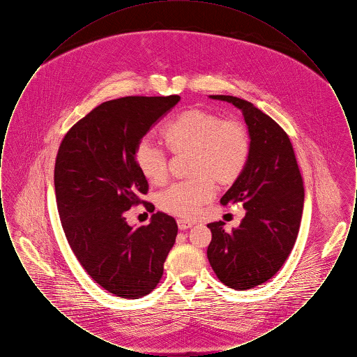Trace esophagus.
Wrapping results in <instances>:
<instances>
[{
    "instance_id": "1",
    "label": "esophagus",
    "mask_w": 357,
    "mask_h": 357,
    "mask_svg": "<svg viewBox=\"0 0 357 357\" xmlns=\"http://www.w3.org/2000/svg\"><path fill=\"white\" fill-rule=\"evenodd\" d=\"M176 223H178V227H179L181 230H187V229H190V227L194 225L192 222L186 221V220H178Z\"/></svg>"
}]
</instances>
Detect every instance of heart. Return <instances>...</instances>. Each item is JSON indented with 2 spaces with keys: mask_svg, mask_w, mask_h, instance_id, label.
Wrapping results in <instances>:
<instances>
[{
  "mask_svg": "<svg viewBox=\"0 0 357 357\" xmlns=\"http://www.w3.org/2000/svg\"><path fill=\"white\" fill-rule=\"evenodd\" d=\"M163 139L175 155L190 153L188 175L158 195V206L172 215L192 218L214 195L217 186L233 185L245 170L250 156V135L246 126L221 115L188 108L176 115L163 130ZM137 170L153 185L167 179V153L143 139L136 146Z\"/></svg>",
  "mask_w": 357,
  "mask_h": 357,
  "instance_id": "heart-1",
  "label": "heart"
}]
</instances>
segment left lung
<instances>
[{
  "label": "left lung",
  "instance_id": "left-lung-1",
  "mask_svg": "<svg viewBox=\"0 0 357 357\" xmlns=\"http://www.w3.org/2000/svg\"><path fill=\"white\" fill-rule=\"evenodd\" d=\"M242 111L250 135V156L221 204L242 202L246 215L237 229L225 231V222H213L207 258L226 287L255 288L285 264L297 234L304 207V183L288 134L255 108L234 96L211 95Z\"/></svg>",
  "mask_w": 357,
  "mask_h": 357
}]
</instances>
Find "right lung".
<instances>
[{"label": "right lung", "mask_w": 357, "mask_h": 357, "mask_svg": "<svg viewBox=\"0 0 357 357\" xmlns=\"http://www.w3.org/2000/svg\"><path fill=\"white\" fill-rule=\"evenodd\" d=\"M179 100L171 95L102 102L69 130L56 156V204L69 246L88 275L121 298L156 288L178 234L165 213L136 229L124 214L149 192L136 146Z\"/></svg>", "instance_id": "add662e5"}]
</instances>
